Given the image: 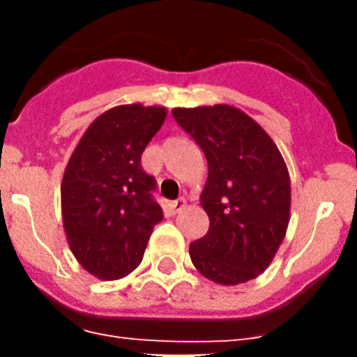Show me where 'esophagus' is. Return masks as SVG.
<instances>
[{
    "label": "esophagus",
    "instance_id": "1",
    "mask_svg": "<svg viewBox=\"0 0 357 357\" xmlns=\"http://www.w3.org/2000/svg\"><path fill=\"white\" fill-rule=\"evenodd\" d=\"M184 207H185L184 198H178V200H175V202H172V204H169V209H172L173 214L182 213V211H184Z\"/></svg>",
    "mask_w": 357,
    "mask_h": 357
}]
</instances>
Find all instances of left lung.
Here are the masks:
<instances>
[{
    "label": "left lung",
    "instance_id": "left-lung-1",
    "mask_svg": "<svg viewBox=\"0 0 357 357\" xmlns=\"http://www.w3.org/2000/svg\"><path fill=\"white\" fill-rule=\"evenodd\" d=\"M172 114L209 168L200 195L209 230L189 245L191 261L216 284L248 282L272 264L288 230V166L259 123L236 107H176Z\"/></svg>",
    "mask_w": 357,
    "mask_h": 357
}]
</instances>
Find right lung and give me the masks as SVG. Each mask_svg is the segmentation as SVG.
Instances as JSON below:
<instances>
[{
  "label": "right lung",
  "instance_id": "obj_1",
  "mask_svg": "<svg viewBox=\"0 0 357 357\" xmlns=\"http://www.w3.org/2000/svg\"><path fill=\"white\" fill-rule=\"evenodd\" d=\"M166 107L118 105L84 132L64 169L62 223L68 245L84 270L118 280L143 261L162 209L153 200L155 178L141 155L166 119Z\"/></svg>",
  "mask_w": 357,
  "mask_h": 357
}]
</instances>
